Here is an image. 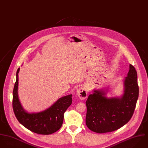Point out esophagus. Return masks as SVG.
<instances>
[{"label":"esophagus","instance_id":"obj_1","mask_svg":"<svg viewBox=\"0 0 148 148\" xmlns=\"http://www.w3.org/2000/svg\"><path fill=\"white\" fill-rule=\"evenodd\" d=\"M77 94L80 99L81 100L85 99L88 97L87 89L84 86L80 87L79 88L77 89Z\"/></svg>","mask_w":148,"mask_h":148}]
</instances>
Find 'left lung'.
I'll return each mask as SVG.
<instances>
[{
  "instance_id": "left-lung-1",
  "label": "left lung",
  "mask_w": 148,
  "mask_h": 148,
  "mask_svg": "<svg viewBox=\"0 0 148 148\" xmlns=\"http://www.w3.org/2000/svg\"><path fill=\"white\" fill-rule=\"evenodd\" d=\"M107 89L94 90L86 102V124L98 133L116 130L131 119L138 98L137 71L130 64L123 79V93L120 97H107Z\"/></svg>"
}]
</instances>
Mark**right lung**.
Returning <instances> with one entry per match:
<instances>
[{
    "label": "right lung",
    "instance_id": "1",
    "mask_svg": "<svg viewBox=\"0 0 148 148\" xmlns=\"http://www.w3.org/2000/svg\"><path fill=\"white\" fill-rule=\"evenodd\" d=\"M13 90L12 107L14 114L18 121L30 131L48 135L58 131L62 125L64 113L72 103V95L70 94L59 98L48 109L38 113H29L22 107L18 98V73Z\"/></svg>",
    "mask_w": 148,
    "mask_h": 148
}]
</instances>
